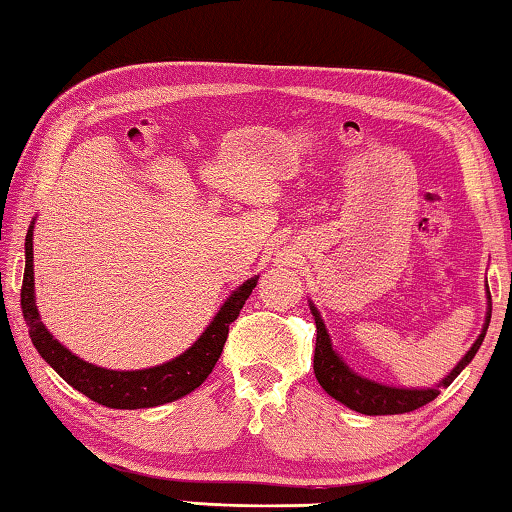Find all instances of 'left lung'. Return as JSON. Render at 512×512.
Listing matches in <instances>:
<instances>
[{
  "label": "left lung",
  "mask_w": 512,
  "mask_h": 512,
  "mask_svg": "<svg viewBox=\"0 0 512 512\" xmlns=\"http://www.w3.org/2000/svg\"><path fill=\"white\" fill-rule=\"evenodd\" d=\"M312 314H314V323H316L314 373H316V380H319V385L326 389L332 399H337L339 403H344L346 408H351L355 412H362V415H403V412H412V410L421 408V405H426L433 399H437L442 392V387H449L453 380L458 378V373L465 369L469 362H472L476 351L483 344L485 330H488V326H490L492 300L488 305V319H485L483 332L478 335L474 346L469 348L465 358L458 362V367L442 380V385H437L433 389L387 387L380 383H371V380L358 376V373H353L342 360H339V355L332 351L330 335L326 332V326H323L321 316L314 310V307H312Z\"/></svg>",
  "instance_id": "obj_1"
}]
</instances>
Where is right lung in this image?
<instances>
[{"mask_svg":"<svg viewBox=\"0 0 512 512\" xmlns=\"http://www.w3.org/2000/svg\"><path fill=\"white\" fill-rule=\"evenodd\" d=\"M34 225L27 232V243H24V255H27V264H24V280L20 289V305L24 321L29 326V337L34 342L36 351L43 355V360L88 399L107 405V408L116 410H136V408H154V405H164L175 399H182L193 389L205 383V378L212 373L214 364L218 362L223 353L227 332H230V323L237 319L241 307L246 305L248 296L253 294L257 285V278H250L248 282L234 291V294L225 300L221 312L216 319L209 323V328L202 332L200 339L193 344L189 351L182 353L180 358L170 360L161 367L141 369V371H111L100 369L95 364H88L72 355L68 348H63L56 339L47 332V328L40 321L36 300H34Z\"/></svg>","mask_w":512,"mask_h":512,"instance_id":"1","label":"right lung"}]
</instances>
